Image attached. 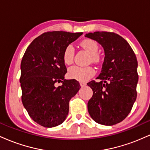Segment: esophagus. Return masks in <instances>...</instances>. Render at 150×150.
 Masks as SVG:
<instances>
[{
	"label": "esophagus",
	"instance_id": "1",
	"mask_svg": "<svg viewBox=\"0 0 150 150\" xmlns=\"http://www.w3.org/2000/svg\"><path fill=\"white\" fill-rule=\"evenodd\" d=\"M80 85L81 87H85V86L87 85V84H86L85 82H80Z\"/></svg>",
	"mask_w": 150,
	"mask_h": 150
}]
</instances>
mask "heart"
<instances>
[{"label": "heart", "instance_id": "obj_1", "mask_svg": "<svg viewBox=\"0 0 150 150\" xmlns=\"http://www.w3.org/2000/svg\"><path fill=\"white\" fill-rule=\"evenodd\" d=\"M80 46L89 53V61L98 63L101 61V57L98 53L99 51V44L96 41L91 39H87L80 42ZM75 50L72 45H68L65 47L63 53V61L65 64L70 65L73 63ZM95 74V70L93 67L90 66H78L73 65L70 67L68 70V77L70 79L86 82L92 77Z\"/></svg>", "mask_w": 150, "mask_h": 150}]
</instances>
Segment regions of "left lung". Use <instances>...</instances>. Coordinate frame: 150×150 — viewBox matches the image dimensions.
I'll list each match as a JSON object with an SVG mask.
<instances>
[{
	"label": "left lung",
	"instance_id": "8db88e82",
	"mask_svg": "<svg viewBox=\"0 0 150 150\" xmlns=\"http://www.w3.org/2000/svg\"><path fill=\"white\" fill-rule=\"evenodd\" d=\"M85 37L99 43L105 52L97 77L101 81L87 83L93 91L87 103L88 112L99 124H117L129 114L137 97V58L127 41L114 32H95Z\"/></svg>",
	"mask_w": 150,
	"mask_h": 150
}]
</instances>
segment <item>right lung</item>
I'll return each instance as SVG.
<instances>
[{
	"mask_svg": "<svg viewBox=\"0 0 150 150\" xmlns=\"http://www.w3.org/2000/svg\"><path fill=\"white\" fill-rule=\"evenodd\" d=\"M82 34L45 32L32 41L22 57V102L31 118L42 126L52 128L61 124L69 111L70 100L80 89L77 80L64 79L67 68L63 53ZM57 81L63 85L56 88Z\"/></svg>",
	"mask_w": 150,
	"mask_h": 150,
	"instance_id": "add662e5",
	"label": "right lung"
}]
</instances>
